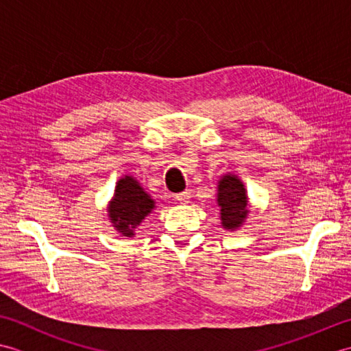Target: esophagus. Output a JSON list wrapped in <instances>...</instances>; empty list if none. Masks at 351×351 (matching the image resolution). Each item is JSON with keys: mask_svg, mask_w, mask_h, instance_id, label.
Segmentation results:
<instances>
[{"mask_svg": "<svg viewBox=\"0 0 351 351\" xmlns=\"http://www.w3.org/2000/svg\"><path fill=\"white\" fill-rule=\"evenodd\" d=\"M190 197H191V191L190 190H185L182 193H178V195L175 196V199L180 204H189L190 202Z\"/></svg>", "mask_w": 351, "mask_h": 351, "instance_id": "1", "label": "esophagus"}]
</instances>
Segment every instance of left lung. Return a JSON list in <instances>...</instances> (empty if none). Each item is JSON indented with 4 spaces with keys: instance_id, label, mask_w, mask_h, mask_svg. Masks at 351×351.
<instances>
[{
    "instance_id": "left-lung-1",
    "label": "left lung",
    "mask_w": 351,
    "mask_h": 351,
    "mask_svg": "<svg viewBox=\"0 0 351 351\" xmlns=\"http://www.w3.org/2000/svg\"><path fill=\"white\" fill-rule=\"evenodd\" d=\"M217 202L221 208L220 214L223 228L229 230L240 228L249 210L245 189L235 175H226L220 180Z\"/></svg>"
}]
</instances>
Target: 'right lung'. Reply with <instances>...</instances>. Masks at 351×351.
Masks as SVG:
<instances>
[{"mask_svg":"<svg viewBox=\"0 0 351 351\" xmlns=\"http://www.w3.org/2000/svg\"><path fill=\"white\" fill-rule=\"evenodd\" d=\"M155 202L132 176L117 182L114 197L108 205V215L116 230L123 237H132L134 229L154 210Z\"/></svg>","mask_w":351,"mask_h":351,"instance_id":"add662e5","label":"right lung"}]
</instances>
